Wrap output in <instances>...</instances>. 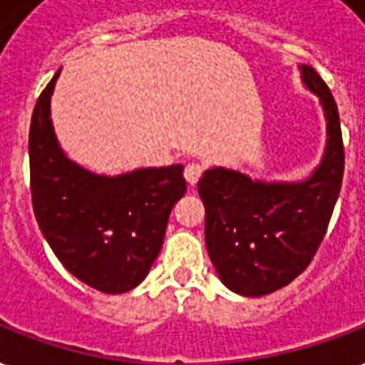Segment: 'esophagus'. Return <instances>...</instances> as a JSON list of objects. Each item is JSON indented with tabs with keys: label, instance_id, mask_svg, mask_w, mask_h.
<instances>
[{
	"label": "esophagus",
	"instance_id": "1",
	"mask_svg": "<svg viewBox=\"0 0 365 365\" xmlns=\"http://www.w3.org/2000/svg\"><path fill=\"white\" fill-rule=\"evenodd\" d=\"M203 173V165L202 163H188L185 168V177L186 180H188V185L190 186H196V182L200 180V177H202Z\"/></svg>",
	"mask_w": 365,
	"mask_h": 365
}]
</instances>
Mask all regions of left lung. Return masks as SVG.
Returning a JSON list of instances; mask_svg holds the SVG:
<instances>
[{
  "instance_id": "left-lung-1",
  "label": "left lung",
  "mask_w": 365,
  "mask_h": 365,
  "mask_svg": "<svg viewBox=\"0 0 365 365\" xmlns=\"http://www.w3.org/2000/svg\"><path fill=\"white\" fill-rule=\"evenodd\" d=\"M304 86L326 110L327 146L322 165L304 182H261L240 171L209 169L197 182L205 205V245L222 284L261 297L291 284L309 267L326 236L344 173L337 103L312 66Z\"/></svg>"
}]
</instances>
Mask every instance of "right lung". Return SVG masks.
I'll return each instance as SVG.
<instances>
[{
	"instance_id": "add662e5",
	"label": "right lung",
	"mask_w": 365,
	"mask_h": 365,
	"mask_svg": "<svg viewBox=\"0 0 365 365\" xmlns=\"http://www.w3.org/2000/svg\"><path fill=\"white\" fill-rule=\"evenodd\" d=\"M58 72L39 95L28 137L36 221L68 272L93 289L125 293L162 250L169 213L186 192L185 168L104 177L70 162L51 123Z\"/></svg>"
}]
</instances>
